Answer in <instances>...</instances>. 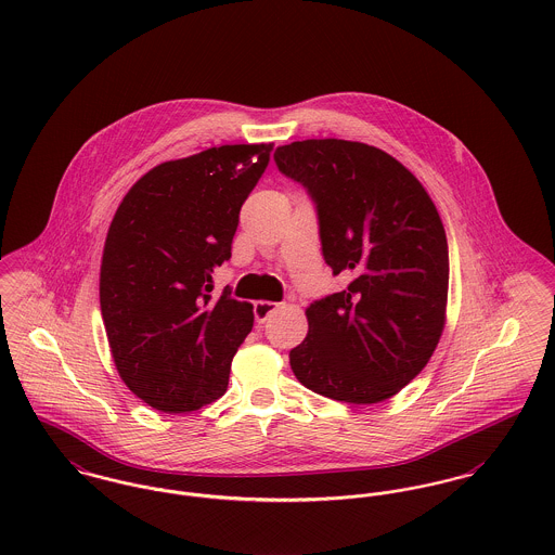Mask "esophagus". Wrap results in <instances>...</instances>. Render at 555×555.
Here are the masks:
<instances>
[{
  "mask_svg": "<svg viewBox=\"0 0 555 555\" xmlns=\"http://www.w3.org/2000/svg\"><path fill=\"white\" fill-rule=\"evenodd\" d=\"M276 308H279V304H274V301H256V304H254L256 321H258V323H266L268 317H270Z\"/></svg>",
  "mask_w": 555,
  "mask_h": 555,
  "instance_id": "1",
  "label": "esophagus"
}]
</instances>
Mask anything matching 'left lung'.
<instances>
[{"label": "left lung", "mask_w": 555, "mask_h": 555, "mask_svg": "<svg viewBox=\"0 0 555 555\" xmlns=\"http://www.w3.org/2000/svg\"><path fill=\"white\" fill-rule=\"evenodd\" d=\"M319 211L323 256L350 285L306 308L308 335L289 352L295 377L326 398L373 404L431 359L449 297V245L422 182L382 149L301 140L274 151Z\"/></svg>", "instance_id": "8db88e82"}]
</instances>
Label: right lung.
<instances>
[{"label": "right lung", "mask_w": 555, "mask_h": 555, "mask_svg": "<svg viewBox=\"0 0 555 555\" xmlns=\"http://www.w3.org/2000/svg\"><path fill=\"white\" fill-rule=\"evenodd\" d=\"M272 144H224L146 171L119 203L100 263V310L119 377L164 413H189L229 388L254 306L214 297L238 211Z\"/></svg>", "instance_id": "obj_1"}]
</instances>
